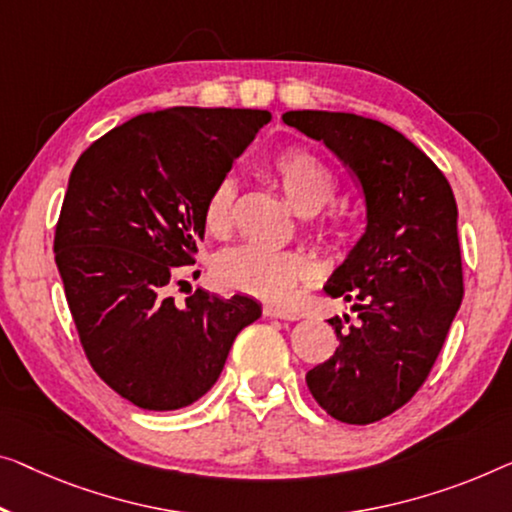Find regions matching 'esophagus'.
<instances>
[{
	"label": "esophagus",
	"mask_w": 512,
	"mask_h": 512,
	"mask_svg": "<svg viewBox=\"0 0 512 512\" xmlns=\"http://www.w3.org/2000/svg\"><path fill=\"white\" fill-rule=\"evenodd\" d=\"M262 315H264V317H271V319H289V322H294V319H299V315H296V312H287V310L273 308V305H264Z\"/></svg>",
	"instance_id": "obj_1"
}]
</instances>
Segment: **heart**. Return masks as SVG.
I'll return each mask as SVG.
<instances>
[{
	"label": "heart",
	"mask_w": 512,
	"mask_h": 512,
	"mask_svg": "<svg viewBox=\"0 0 512 512\" xmlns=\"http://www.w3.org/2000/svg\"><path fill=\"white\" fill-rule=\"evenodd\" d=\"M269 172L296 211L312 213L333 200L338 181L322 158L301 147H287L269 160ZM234 181L218 179L204 195L202 227L211 236H225L232 227ZM312 273V259L303 250H280L262 243H241L216 259V278L227 289L259 301L285 305L294 299L296 285Z\"/></svg>",
	"instance_id": "heart-1"
}]
</instances>
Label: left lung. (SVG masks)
<instances>
[{
	"label": "left lung",
	"mask_w": 512,
	"mask_h": 512,
	"mask_svg": "<svg viewBox=\"0 0 512 512\" xmlns=\"http://www.w3.org/2000/svg\"><path fill=\"white\" fill-rule=\"evenodd\" d=\"M282 119L349 167L368 207L365 234L324 287L352 301L356 319H329L340 342L305 384L335 421L377 423L425 384L462 303L455 195L444 172L381 121L322 110Z\"/></svg>",
	"instance_id": "8db88e82"
}]
</instances>
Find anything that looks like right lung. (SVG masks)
<instances>
[{
	"label": "right lung",
	"mask_w": 512,
	"mask_h": 512,
	"mask_svg": "<svg viewBox=\"0 0 512 512\" xmlns=\"http://www.w3.org/2000/svg\"><path fill=\"white\" fill-rule=\"evenodd\" d=\"M271 121L266 110L144 112L75 163L55 227V262L80 345L112 391L149 411L200 400L259 303L170 285L195 264L202 202Z\"/></svg>",
	"instance_id": "right-lung-1"
}]
</instances>
